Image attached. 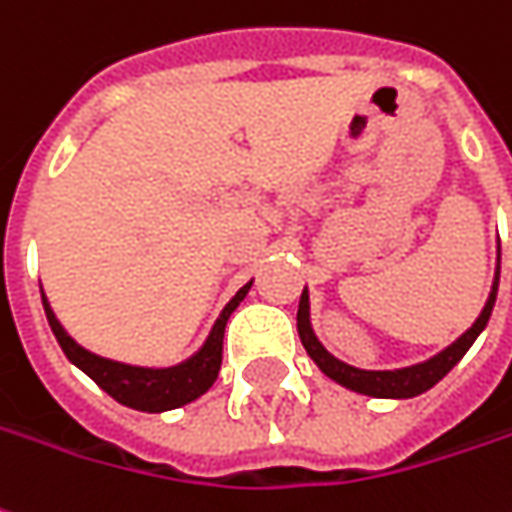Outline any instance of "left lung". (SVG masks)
<instances>
[{
  "label": "left lung",
  "instance_id": "1",
  "mask_svg": "<svg viewBox=\"0 0 512 512\" xmlns=\"http://www.w3.org/2000/svg\"><path fill=\"white\" fill-rule=\"evenodd\" d=\"M499 260H502V255H496V274H493V283H490V294L488 300H485V308L474 319V325L465 330L462 336H457L448 347H443L440 353L426 358V361H417V364H409V367H395V370H361V367H353V364H347L342 358H336L314 333L308 285L302 288L300 311H297V330H300L302 347H305V353L314 358L316 367L328 375L330 381H336L339 387L350 389V392L370 395V398H392V401L417 398V395L429 392L437 381H443L457 367V361L471 350V344L479 339V333L488 325L493 302H496V291H499Z\"/></svg>",
  "mask_w": 512,
  "mask_h": 512
}]
</instances>
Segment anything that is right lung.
Masks as SVG:
<instances>
[{
  "mask_svg": "<svg viewBox=\"0 0 512 512\" xmlns=\"http://www.w3.org/2000/svg\"><path fill=\"white\" fill-rule=\"evenodd\" d=\"M252 280L238 288V294L224 305V311L218 314L215 325L207 333L204 344L198 347L193 356H187L179 364L170 367H145V364H128V361H117V358H106L100 353H92L89 347H83L81 342H75L66 328L58 322V316L50 308L47 294L41 291V302H44V314L50 322L55 339L61 344L64 356L89 375L97 387L103 392H109L117 403H123L128 409L137 412H170L187 406L196 398H201L207 389L215 384L218 370H221V356H224V330L232 311L243 302V297L249 294Z\"/></svg>",
  "mask_w": 512,
  "mask_h": 512,
  "instance_id": "right-lung-1",
  "label": "right lung"
}]
</instances>
